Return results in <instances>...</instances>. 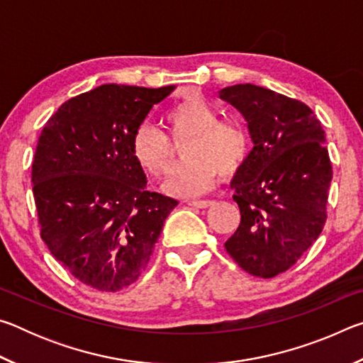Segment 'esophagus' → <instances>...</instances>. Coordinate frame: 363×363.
Listing matches in <instances>:
<instances>
[{"mask_svg": "<svg viewBox=\"0 0 363 363\" xmlns=\"http://www.w3.org/2000/svg\"><path fill=\"white\" fill-rule=\"evenodd\" d=\"M187 205L195 206V208H201V210H203V208L211 206L213 201L211 200H190V201H187Z\"/></svg>", "mask_w": 363, "mask_h": 363, "instance_id": "34e87169", "label": "esophagus"}]
</instances>
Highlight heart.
I'll return each mask as SVG.
<instances>
[{"mask_svg": "<svg viewBox=\"0 0 363 363\" xmlns=\"http://www.w3.org/2000/svg\"><path fill=\"white\" fill-rule=\"evenodd\" d=\"M220 112L200 96H189L163 115L164 134L143 125L133 134L131 150L138 164L153 179H163L173 168L181 147L184 163L167 182L176 195H199L218 184L219 174L232 177L248 160L251 139L247 126Z\"/></svg>", "mask_w": 363, "mask_h": 363, "instance_id": "obj_1", "label": "heart"}]
</instances>
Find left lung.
Listing matches in <instances>:
<instances>
[{
	"label": "left lung",
	"mask_w": 363,
	"mask_h": 363,
	"mask_svg": "<svg viewBox=\"0 0 363 363\" xmlns=\"http://www.w3.org/2000/svg\"><path fill=\"white\" fill-rule=\"evenodd\" d=\"M248 121L255 147L233 177L240 225L225 251L255 277L286 272L327 223L333 168L325 131L304 102L256 84L219 91Z\"/></svg>",
	"instance_id": "obj_1"
}]
</instances>
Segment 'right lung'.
<instances>
[{"label":"right lung","instance_id":"1","mask_svg":"<svg viewBox=\"0 0 363 363\" xmlns=\"http://www.w3.org/2000/svg\"><path fill=\"white\" fill-rule=\"evenodd\" d=\"M173 86L102 84L46 121L32 182L40 235L78 281L118 291L144 272L177 200L147 190L133 134Z\"/></svg>","mask_w":363,"mask_h":363}]
</instances>
